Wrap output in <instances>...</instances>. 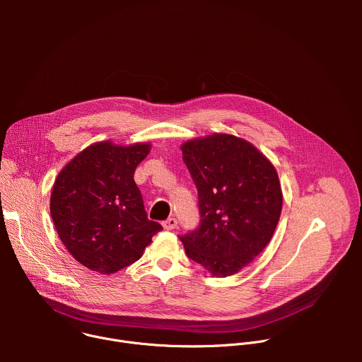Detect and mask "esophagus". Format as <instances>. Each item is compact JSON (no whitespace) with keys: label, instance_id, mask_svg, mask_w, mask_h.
Returning a JSON list of instances; mask_svg holds the SVG:
<instances>
[{"label":"esophagus","instance_id":"obj_1","mask_svg":"<svg viewBox=\"0 0 362 362\" xmlns=\"http://www.w3.org/2000/svg\"><path fill=\"white\" fill-rule=\"evenodd\" d=\"M176 226H177V221H176L175 218H169L168 221L163 222V228H165L166 230H173Z\"/></svg>","mask_w":362,"mask_h":362}]
</instances>
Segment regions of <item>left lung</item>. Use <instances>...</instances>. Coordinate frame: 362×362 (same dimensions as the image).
Returning <instances> with one entry per match:
<instances>
[{
	"instance_id": "obj_1",
	"label": "left lung",
	"mask_w": 362,
	"mask_h": 362,
	"mask_svg": "<svg viewBox=\"0 0 362 362\" xmlns=\"http://www.w3.org/2000/svg\"><path fill=\"white\" fill-rule=\"evenodd\" d=\"M197 187L200 223L180 236L186 255L214 276L238 274L276 229L282 190L274 165L249 141L215 133L182 144Z\"/></svg>"
}]
</instances>
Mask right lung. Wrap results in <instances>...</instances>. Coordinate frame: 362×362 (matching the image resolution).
Masks as SVG:
<instances>
[{"label":"right lung","instance_id":"right-lung-1","mask_svg":"<svg viewBox=\"0 0 362 362\" xmlns=\"http://www.w3.org/2000/svg\"><path fill=\"white\" fill-rule=\"evenodd\" d=\"M148 143L88 146L59 173L49 199L56 230L74 259L109 275L140 259L160 223L147 219L133 179Z\"/></svg>","mask_w":362,"mask_h":362}]
</instances>
